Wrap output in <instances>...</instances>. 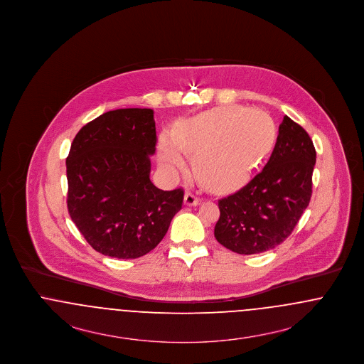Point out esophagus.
I'll return each instance as SVG.
<instances>
[{"label":"esophagus","instance_id":"34e87169","mask_svg":"<svg viewBox=\"0 0 364 364\" xmlns=\"http://www.w3.org/2000/svg\"><path fill=\"white\" fill-rule=\"evenodd\" d=\"M199 202H200V198H199L196 193H193V192H187V193H186V196H184V203H186L187 206H196Z\"/></svg>","mask_w":364,"mask_h":364}]
</instances>
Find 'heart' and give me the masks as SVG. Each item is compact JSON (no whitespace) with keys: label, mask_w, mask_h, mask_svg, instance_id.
<instances>
[{"label":"heart","mask_w":364,"mask_h":364,"mask_svg":"<svg viewBox=\"0 0 364 364\" xmlns=\"http://www.w3.org/2000/svg\"><path fill=\"white\" fill-rule=\"evenodd\" d=\"M276 139V124L266 112L226 105L178 122L173 136L161 138L159 156L184 169L186 151L195 154L196 171L208 188L230 191L251 177L272 153Z\"/></svg>","instance_id":"obj_1"}]
</instances>
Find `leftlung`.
I'll return each mask as SVG.
<instances>
[{
    "instance_id": "8db88e82",
    "label": "left lung",
    "mask_w": 364,
    "mask_h": 364,
    "mask_svg": "<svg viewBox=\"0 0 364 364\" xmlns=\"http://www.w3.org/2000/svg\"><path fill=\"white\" fill-rule=\"evenodd\" d=\"M316 151L310 135L288 116L263 171L242 190L218 200L217 242L252 255L276 248L294 232L312 193Z\"/></svg>"
}]
</instances>
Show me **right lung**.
Listing matches in <instances>:
<instances>
[{
    "mask_svg": "<svg viewBox=\"0 0 364 364\" xmlns=\"http://www.w3.org/2000/svg\"><path fill=\"white\" fill-rule=\"evenodd\" d=\"M154 112L117 109L76 134L67 156V206L73 224L100 254L135 259L154 250L181 210L184 190L150 180Z\"/></svg>",
    "mask_w": 364,
    "mask_h": 364,
    "instance_id": "right-lung-1",
    "label": "right lung"
}]
</instances>
